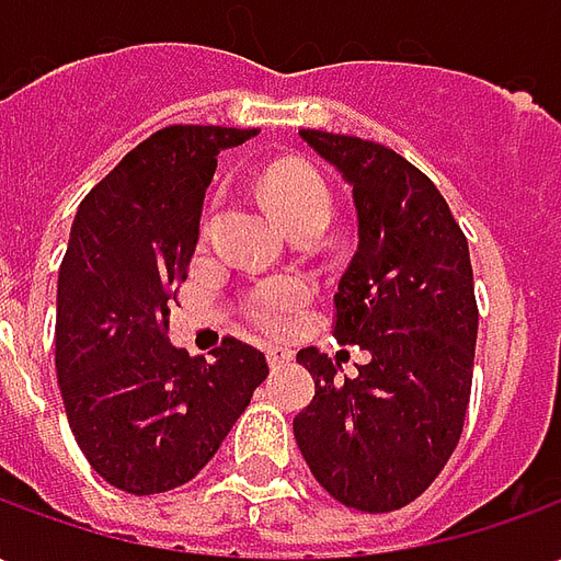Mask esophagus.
I'll return each mask as SVG.
<instances>
[{
  "label": "esophagus",
  "mask_w": 561,
  "mask_h": 561,
  "mask_svg": "<svg viewBox=\"0 0 561 561\" xmlns=\"http://www.w3.org/2000/svg\"><path fill=\"white\" fill-rule=\"evenodd\" d=\"M291 360V352H285V348H267V364L273 366V369H279V366H285Z\"/></svg>",
  "instance_id": "34e87169"
}]
</instances>
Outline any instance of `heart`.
Here are the masks:
<instances>
[{
  "mask_svg": "<svg viewBox=\"0 0 561 561\" xmlns=\"http://www.w3.org/2000/svg\"><path fill=\"white\" fill-rule=\"evenodd\" d=\"M264 197L288 228L312 219L328 221L333 209L328 183L316 171L294 161H279L264 173ZM306 297H309V285L304 279L273 276L245 288L243 309L252 318V324L261 330H282L306 304Z\"/></svg>",
  "mask_w": 561,
  "mask_h": 561,
  "instance_id": "obj_1",
  "label": "heart"
}]
</instances>
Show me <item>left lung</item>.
<instances>
[{"mask_svg": "<svg viewBox=\"0 0 561 561\" xmlns=\"http://www.w3.org/2000/svg\"><path fill=\"white\" fill-rule=\"evenodd\" d=\"M354 185L360 243L333 297V336L369 360L336 381V360L304 348L316 397L294 438L316 481L366 514L405 507L438 478L469 409L478 300L466 233L433 180L373 140L300 128Z\"/></svg>", "mask_w": 561, "mask_h": 561, "instance_id": "1", "label": "left lung"}]
</instances>
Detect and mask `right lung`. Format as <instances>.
I'll list each match as a JSON object with an SVG mask.
<instances>
[{
	"label": "right lung",
	"mask_w": 561,
	"mask_h": 561,
	"mask_svg": "<svg viewBox=\"0 0 561 561\" xmlns=\"http://www.w3.org/2000/svg\"><path fill=\"white\" fill-rule=\"evenodd\" d=\"M255 135L161 128L80 201L59 267L56 376L83 457L116 490L152 495L192 481L270 373L233 336L209 364L168 342L216 156Z\"/></svg>",
	"instance_id": "add662e5"
}]
</instances>
